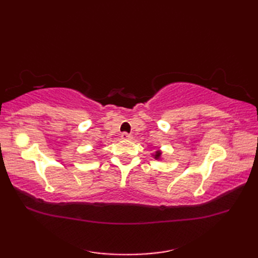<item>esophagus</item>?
<instances>
[{"mask_svg":"<svg viewBox=\"0 0 258 258\" xmlns=\"http://www.w3.org/2000/svg\"><path fill=\"white\" fill-rule=\"evenodd\" d=\"M120 139H122V140H131V139H132V135L124 132V133L120 134Z\"/></svg>","mask_w":258,"mask_h":258,"instance_id":"1","label":"esophagus"}]
</instances>
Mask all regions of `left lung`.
Wrapping results in <instances>:
<instances>
[{
	"instance_id": "left-lung-1",
	"label": "left lung",
	"mask_w": 258,
	"mask_h": 258,
	"mask_svg": "<svg viewBox=\"0 0 258 258\" xmlns=\"http://www.w3.org/2000/svg\"><path fill=\"white\" fill-rule=\"evenodd\" d=\"M161 154H162V153H161L160 151H157V152L155 153V155H154V156H155V158H156V160H158V158H160V157H161Z\"/></svg>"
}]
</instances>
